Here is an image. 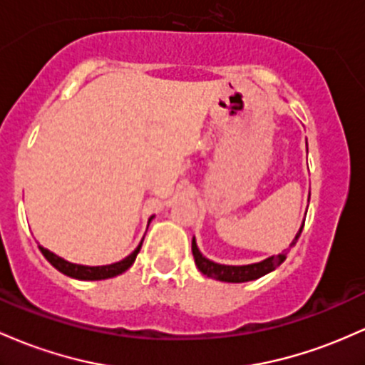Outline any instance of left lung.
Returning a JSON list of instances; mask_svg holds the SVG:
<instances>
[{
	"label": "left lung",
	"instance_id": "8db88e82",
	"mask_svg": "<svg viewBox=\"0 0 365 365\" xmlns=\"http://www.w3.org/2000/svg\"><path fill=\"white\" fill-rule=\"evenodd\" d=\"M303 227L299 228L298 235L294 237V241L291 242V246H294L296 241H298L299 234H302ZM192 255H194L195 265H197L199 270L202 272L207 277L223 280V282H247V280H255L263 277V275L272 272L274 268H277L280 263L286 259V256H272V258L263 259L259 263H253V265H242V267H230V265H220V263L210 262L207 258L199 253L197 244H195V239H192Z\"/></svg>",
	"mask_w": 365,
	"mask_h": 365
}]
</instances>
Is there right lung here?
<instances>
[{"label": "right lung", "instance_id": "right-lung-1", "mask_svg": "<svg viewBox=\"0 0 365 365\" xmlns=\"http://www.w3.org/2000/svg\"><path fill=\"white\" fill-rule=\"evenodd\" d=\"M140 247L142 244L133 251L130 256L121 259L118 263H112V265H103V267H85V265H76V263H69L66 259L58 258L57 255L50 253V251L45 250L43 246H39V251H41L43 256L51 263L58 272L62 274L69 275V277L74 279H81V280H100V279H109V277H115V275L123 274L124 270H128L131 265L135 263V258L140 253Z\"/></svg>", "mask_w": 365, "mask_h": 365}]
</instances>
